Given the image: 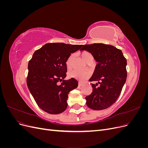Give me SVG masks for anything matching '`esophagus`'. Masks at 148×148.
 Instances as JSON below:
<instances>
[{
  "label": "esophagus",
  "instance_id": "esophagus-1",
  "mask_svg": "<svg viewBox=\"0 0 148 148\" xmlns=\"http://www.w3.org/2000/svg\"><path fill=\"white\" fill-rule=\"evenodd\" d=\"M83 83L82 82H79V83H78V86H83Z\"/></svg>",
  "mask_w": 148,
  "mask_h": 148
}]
</instances>
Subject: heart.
Instances as JSON below:
<instances>
[{
  "mask_svg": "<svg viewBox=\"0 0 148 148\" xmlns=\"http://www.w3.org/2000/svg\"><path fill=\"white\" fill-rule=\"evenodd\" d=\"M82 58L84 62L86 63L89 59H92V56L90 53L87 51H84L81 53ZM73 55H70L66 61V66L68 69H70L73 65ZM69 77L70 78H75L76 79L79 80V81H83V80L88 78L89 76V73L87 71H81L78 70H72L70 71L68 74Z\"/></svg>",
  "mask_w": 148,
  "mask_h": 148,
  "instance_id": "obj_1",
  "label": "heart"
}]
</instances>
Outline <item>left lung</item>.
Segmentation results:
<instances>
[{
	"label": "left lung",
	"mask_w": 148,
	"mask_h": 148,
	"mask_svg": "<svg viewBox=\"0 0 148 148\" xmlns=\"http://www.w3.org/2000/svg\"><path fill=\"white\" fill-rule=\"evenodd\" d=\"M87 51L95 58L97 64L89 81L92 92L85 97L86 105L93 110L106 109L117 100L126 82L127 60L122 51L115 47L102 43L83 45L80 51ZM99 84V86H96Z\"/></svg>",
	"instance_id": "obj_1"
}]
</instances>
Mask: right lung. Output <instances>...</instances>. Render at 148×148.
Returning a JSON list of instances; mask_svg holds the SVG:
<instances>
[{
	"label": "right lung",
	"instance_id": "right-lung-1",
	"mask_svg": "<svg viewBox=\"0 0 148 148\" xmlns=\"http://www.w3.org/2000/svg\"><path fill=\"white\" fill-rule=\"evenodd\" d=\"M82 47L62 42L47 43L33 53L28 63L26 83L42 110L58 114L66 109L69 93L78 87V82L75 78L64 79L67 71L66 61L71 53ZM59 81L62 82L60 85L57 84Z\"/></svg>",
	"mask_w": 148,
	"mask_h": 148
}]
</instances>
